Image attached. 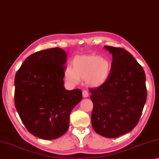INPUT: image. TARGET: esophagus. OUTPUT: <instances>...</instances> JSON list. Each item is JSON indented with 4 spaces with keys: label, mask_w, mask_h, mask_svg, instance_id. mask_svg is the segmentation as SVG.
I'll return each instance as SVG.
<instances>
[{
    "label": "esophagus",
    "mask_w": 159,
    "mask_h": 159,
    "mask_svg": "<svg viewBox=\"0 0 159 159\" xmlns=\"http://www.w3.org/2000/svg\"><path fill=\"white\" fill-rule=\"evenodd\" d=\"M82 96H83V97H84V98H87V97L89 96V93H88V91H83V92H82Z\"/></svg>",
    "instance_id": "1"
}]
</instances>
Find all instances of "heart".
I'll use <instances>...</instances> for the list:
<instances>
[{
  "mask_svg": "<svg viewBox=\"0 0 159 159\" xmlns=\"http://www.w3.org/2000/svg\"><path fill=\"white\" fill-rule=\"evenodd\" d=\"M72 68L65 70V78L69 83L76 84L80 79H84L88 86L98 87L107 81L112 69L110 61L96 54L75 57L72 62Z\"/></svg>",
  "mask_w": 159,
  "mask_h": 159,
  "instance_id": "1",
  "label": "heart"
}]
</instances>
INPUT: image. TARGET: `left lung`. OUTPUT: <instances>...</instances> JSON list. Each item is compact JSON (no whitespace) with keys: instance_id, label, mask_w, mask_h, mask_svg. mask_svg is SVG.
Segmentation results:
<instances>
[{"instance_id":"left-lung-1","label":"left lung","mask_w":159,"mask_h":159,"mask_svg":"<svg viewBox=\"0 0 159 159\" xmlns=\"http://www.w3.org/2000/svg\"><path fill=\"white\" fill-rule=\"evenodd\" d=\"M112 55V69L103 84L91 89V124L102 136L115 138L138 124L147 100L145 73L134 57L120 47L104 46Z\"/></svg>"}]
</instances>
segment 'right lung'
Masks as SVG:
<instances>
[{"instance_id": "right-lung-1", "label": "right lung", "mask_w": 159, "mask_h": 159, "mask_svg": "<svg viewBox=\"0 0 159 159\" xmlns=\"http://www.w3.org/2000/svg\"><path fill=\"white\" fill-rule=\"evenodd\" d=\"M63 49L41 50L30 55L15 78V104L21 120L32 135L54 140L68 129L70 114L81 101L80 89L68 91L64 87Z\"/></svg>"}]
</instances>
